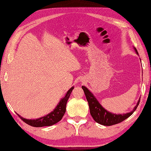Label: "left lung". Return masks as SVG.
Here are the masks:
<instances>
[{
    "label": "left lung",
    "mask_w": 151,
    "mask_h": 151,
    "mask_svg": "<svg viewBox=\"0 0 151 151\" xmlns=\"http://www.w3.org/2000/svg\"><path fill=\"white\" fill-rule=\"evenodd\" d=\"M134 50L136 54H138L137 49L134 48ZM82 88L84 90L86 97L89 105L90 111L91 116L93 117V120L96 122L103 126H112L114 124H116L121 122H122L126 119H128L131 115L134 113V112L136 110L137 106L139 104L140 99L137 101V105L135 106V107L129 113L126 114H114L112 113L111 112L107 111L106 109L103 108L101 105L100 104L96 97L93 96V94L88 89L86 86H82Z\"/></svg>",
    "instance_id": "left-lung-1"
}]
</instances>
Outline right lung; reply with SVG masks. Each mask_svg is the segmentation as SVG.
<instances>
[{"mask_svg":"<svg viewBox=\"0 0 151 151\" xmlns=\"http://www.w3.org/2000/svg\"><path fill=\"white\" fill-rule=\"evenodd\" d=\"M73 89V86L71 88H70L69 90H68L65 96L60 100V101L59 102L58 105L54 109V111L46 115V116L39 118V119L32 120L24 119V118L19 116L18 114H17V115H18L20 117V119L23 122L33 127H43L54 125L55 124L58 123L59 121H60L62 118H63L64 114L65 113L67 102L68 99H69L70 93H71Z\"/></svg>","mask_w":151,"mask_h":151,"instance_id":"obj_1","label":"right lung"}]
</instances>
